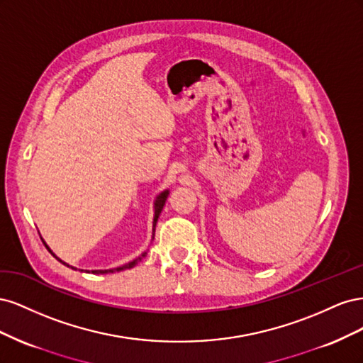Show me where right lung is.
<instances>
[{"label": "right lung", "instance_id": "obj_1", "mask_svg": "<svg viewBox=\"0 0 363 363\" xmlns=\"http://www.w3.org/2000/svg\"><path fill=\"white\" fill-rule=\"evenodd\" d=\"M168 195H169V191L167 189V191H163L162 194H159L157 195V199H156V201H155V221H152V235H155V232H156V223H157V219H159V215H160V212H162V208H163V206H164V201H167V199H168ZM155 238V236H152ZM45 244V242H43ZM45 247L48 248V251L51 252V255L56 257L60 263H63V265H67V267H69L68 263H65L63 260H60L56 255H54V252L50 250V247L45 244ZM145 255H147V251L145 252H142V255L139 256V257H136L135 260H131V262H128V263H125V265H123V267H119V268H113V269H95V271H92V274H108V272H115V271H124V269H130V268H133L135 265H138V262H140L142 259L145 257ZM69 268H72V267H69ZM72 269H75V268H72ZM89 272V271H87Z\"/></svg>", "mask_w": 363, "mask_h": 363}]
</instances>
